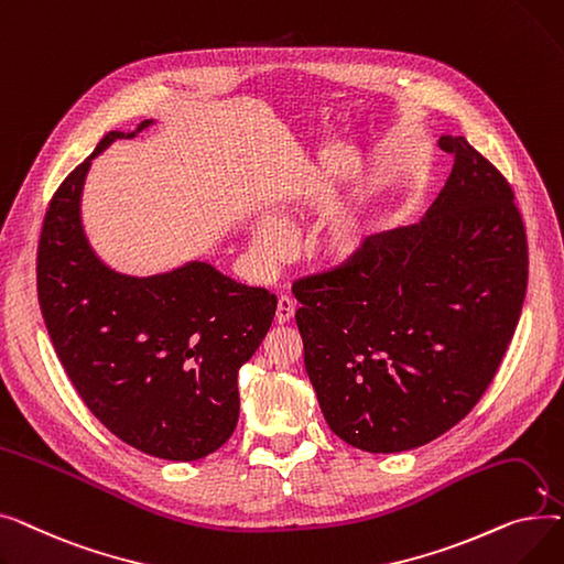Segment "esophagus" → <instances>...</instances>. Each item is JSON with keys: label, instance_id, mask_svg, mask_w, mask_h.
<instances>
[{"label": "esophagus", "instance_id": "1", "mask_svg": "<svg viewBox=\"0 0 564 564\" xmlns=\"http://www.w3.org/2000/svg\"><path fill=\"white\" fill-rule=\"evenodd\" d=\"M294 308H297V304H294V300L290 297V294H281L279 304H276V322L279 324L290 322L294 317Z\"/></svg>", "mask_w": 564, "mask_h": 564}]
</instances>
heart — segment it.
Returning <instances> with one entry per match:
<instances>
[{
    "instance_id": "b5f03b06",
    "label": "heart",
    "mask_w": 564,
    "mask_h": 564,
    "mask_svg": "<svg viewBox=\"0 0 564 564\" xmlns=\"http://www.w3.org/2000/svg\"><path fill=\"white\" fill-rule=\"evenodd\" d=\"M285 219H290V215ZM361 245H364L361 226L354 219L338 224L329 235V251L336 258H351L361 249ZM253 249L264 264L279 262L288 251V230L274 219L258 221L253 228Z\"/></svg>"
}]
</instances>
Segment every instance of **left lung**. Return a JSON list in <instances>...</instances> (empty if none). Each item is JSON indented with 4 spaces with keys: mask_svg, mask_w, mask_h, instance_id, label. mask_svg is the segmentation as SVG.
Instances as JSON below:
<instances>
[{
    "mask_svg": "<svg viewBox=\"0 0 564 564\" xmlns=\"http://www.w3.org/2000/svg\"><path fill=\"white\" fill-rule=\"evenodd\" d=\"M438 145L455 164L419 226L370 235L292 283L324 419L366 453L455 427L494 381L525 300V226L508 177L464 137Z\"/></svg>",
    "mask_w": 564,
    "mask_h": 564,
    "instance_id": "1",
    "label": "left lung"
}]
</instances>
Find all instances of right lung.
Segmentation results:
<instances>
[{
	"label": "right lung",
	"mask_w": 564,
	"mask_h": 564,
	"mask_svg": "<svg viewBox=\"0 0 564 564\" xmlns=\"http://www.w3.org/2000/svg\"><path fill=\"white\" fill-rule=\"evenodd\" d=\"M123 137L105 134L54 192L36 256L39 304L94 416L145 455L192 462L230 438L240 416L237 372L270 332L276 294L207 262L134 279L98 260L82 230L79 194L91 160Z\"/></svg>",
	"instance_id": "add662e5"
}]
</instances>
